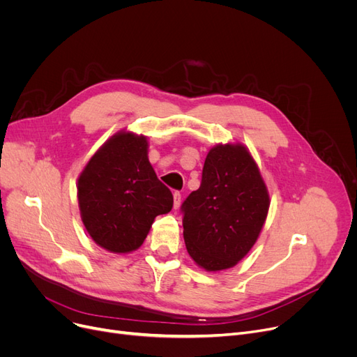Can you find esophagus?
I'll use <instances>...</instances> for the list:
<instances>
[{"mask_svg": "<svg viewBox=\"0 0 357 357\" xmlns=\"http://www.w3.org/2000/svg\"><path fill=\"white\" fill-rule=\"evenodd\" d=\"M179 205H181V192H179V191H175V192H174V208H175V210L179 208Z\"/></svg>", "mask_w": 357, "mask_h": 357, "instance_id": "esophagus-1", "label": "esophagus"}]
</instances>
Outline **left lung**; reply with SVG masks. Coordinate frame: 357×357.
I'll return each mask as SVG.
<instances>
[{
    "label": "left lung",
    "mask_w": 357,
    "mask_h": 357,
    "mask_svg": "<svg viewBox=\"0 0 357 357\" xmlns=\"http://www.w3.org/2000/svg\"><path fill=\"white\" fill-rule=\"evenodd\" d=\"M269 210L259 169L241 144L213 147L201 185L181 205L186 250L205 271L233 268L256 243Z\"/></svg>",
    "instance_id": "obj_1"
}]
</instances>
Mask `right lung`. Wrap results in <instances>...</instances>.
Wrapping results in <instances>:
<instances>
[{
  "mask_svg": "<svg viewBox=\"0 0 357 357\" xmlns=\"http://www.w3.org/2000/svg\"><path fill=\"white\" fill-rule=\"evenodd\" d=\"M84 226L101 248L136 250L153 220L172 210L174 197L147 159V142L133 133L112 136L78 179Z\"/></svg>",
  "mask_w": 357,
  "mask_h": 357,
  "instance_id": "right-lung-1",
  "label": "right lung"
}]
</instances>
